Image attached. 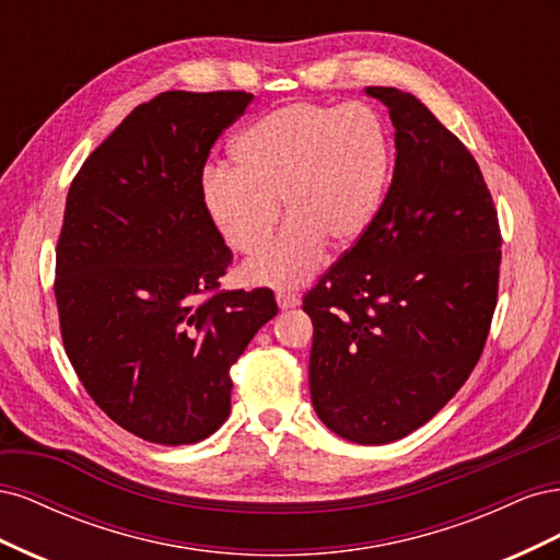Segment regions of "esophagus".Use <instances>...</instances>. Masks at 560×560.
<instances>
[{
    "label": "esophagus",
    "mask_w": 560,
    "mask_h": 560,
    "mask_svg": "<svg viewBox=\"0 0 560 560\" xmlns=\"http://www.w3.org/2000/svg\"><path fill=\"white\" fill-rule=\"evenodd\" d=\"M276 301H278L280 311H292V308H296L299 303H301L299 296L292 294V292H278V294H276Z\"/></svg>",
    "instance_id": "34e87169"
}]
</instances>
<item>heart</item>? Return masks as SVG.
<instances>
[{"label":"heart","instance_id":"1","mask_svg":"<svg viewBox=\"0 0 560 560\" xmlns=\"http://www.w3.org/2000/svg\"><path fill=\"white\" fill-rule=\"evenodd\" d=\"M233 171L212 165L200 194L226 243L261 252L243 268L249 284L287 290L317 273L327 243L348 249L374 224L387 194L393 147L366 105L292 103L264 114L231 144Z\"/></svg>","mask_w":560,"mask_h":560}]
</instances>
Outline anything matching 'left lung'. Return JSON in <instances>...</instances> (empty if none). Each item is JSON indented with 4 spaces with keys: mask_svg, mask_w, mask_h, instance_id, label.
Masks as SVG:
<instances>
[{
    "mask_svg": "<svg viewBox=\"0 0 560 560\" xmlns=\"http://www.w3.org/2000/svg\"><path fill=\"white\" fill-rule=\"evenodd\" d=\"M395 126V173L362 238L303 299L311 399L354 444L397 442L477 366L498 303V210L467 147L411 93L369 86Z\"/></svg>",
    "mask_w": 560,
    "mask_h": 560,
    "instance_id": "obj_1",
    "label": "left lung"
}]
</instances>
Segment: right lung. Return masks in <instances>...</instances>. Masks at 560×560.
I'll list each match as a JSON object with an SVG mask.
<instances>
[{
    "instance_id": "1",
    "label": "right lung",
    "mask_w": 560,
    "mask_h": 560,
    "mask_svg": "<svg viewBox=\"0 0 560 560\" xmlns=\"http://www.w3.org/2000/svg\"><path fill=\"white\" fill-rule=\"evenodd\" d=\"M245 91H167L135 107L81 165L56 249L60 334L116 425L196 444L231 411V366L278 315L270 290L217 292L231 264L200 182L245 114Z\"/></svg>"
}]
</instances>
